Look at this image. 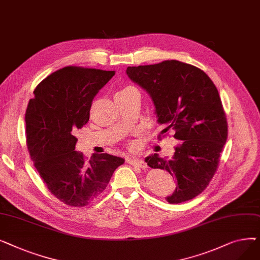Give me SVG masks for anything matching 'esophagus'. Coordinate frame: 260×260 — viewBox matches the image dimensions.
I'll use <instances>...</instances> for the list:
<instances>
[{
  "mask_svg": "<svg viewBox=\"0 0 260 260\" xmlns=\"http://www.w3.org/2000/svg\"><path fill=\"white\" fill-rule=\"evenodd\" d=\"M126 161L129 163V165L132 166H135V167H138L140 169H147V165L146 163L141 160V159H138V158H127Z\"/></svg>",
  "mask_w": 260,
  "mask_h": 260,
  "instance_id": "obj_1",
  "label": "esophagus"
}]
</instances>
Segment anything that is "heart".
<instances>
[{
    "mask_svg": "<svg viewBox=\"0 0 260 260\" xmlns=\"http://www.w3.org/2000/svg\"><path fill=\"white\" fill-rule=\"evenodd\" d=\"M127 92H136V93L139 94L138 89L136 88L135 86H133V85H125L124 87H122V88L117 92V94H123V93H127Z\"/></svg>",
    "mask_w": 260,
    "mask_h": 260,
    "instance_id": "heart-1",
    "label": "heart"
}]
</instances>
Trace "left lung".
Listing matches in <instances>:
<instances>
[{
    "label": "left lung",
    "mask_w": 260,
    "mask_h": 260,
    "mask_svg": "<svg viewBox=\"0 0 260 260\" xmlns=\"http://www.w3.org/2000/svg\"><path fill=\"white\" fill-rule=\"evenodd\" d=\"M126 74L153 100L158 123L181 141L170 159L145 158L152 169L168 171L177 179L170 203L190 200L207 188L218 168L228 138V122L219 93L200 68L177 60L128 66ZM158 138H161L159 135Z\"/></svg>",
    "instance_id": "1"
}]
</instances>
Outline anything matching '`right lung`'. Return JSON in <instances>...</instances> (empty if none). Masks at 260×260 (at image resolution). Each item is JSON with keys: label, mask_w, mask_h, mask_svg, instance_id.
I'll return each instance as SVG.
<instances>
[{"label": "right lung", "mask_w": 260, "mask_h": 260, "mask_svg": "<svg viewBox=\"0 0 260 260\" xmlns=\"http://www.w3.org/2000/svg\"><path fill=\"white\" fill-rule=\"evenodd\" d=\"M115 72L66 66L36 87L27 105L26 143L35 168L50 193L71 207H85L105 190L124 159L75 151L77 129L89 120L93 97Z\"/></svg>", "instance_id": "obj_1"}]
</instances>
